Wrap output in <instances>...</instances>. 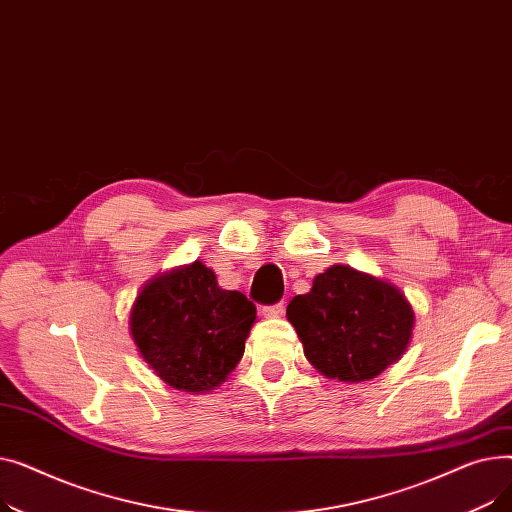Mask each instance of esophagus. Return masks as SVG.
Returning <instances> with one entry per match:
<instances>
[{
  "label": "esophagus",
  "mask_w": 512,
  "mask_h": 512,
  "mask_svg": "<svg viewBox=\"0 0 512 512\" xmlns=\"http://www.w3.org/2000/svg\"><path fill=\"white\" fill-rule=\"evenodd\" d=\"M261 313H263L265 317H280V315L284 313V303H274V305H265V307L261 309Z\"/></svg>",
  "instance_id": "34e87169"
}]
</instances>
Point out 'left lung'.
Segmentation results:
<instances>
[{"label":"left lung","mask_w":512,"mask_h":512,"mask_svg":"<svg viewBox=\"0 0 512 512\" xmlns=\"http://www.w3.org/2000/svg\"><path fill=\"white\" fill-rule=\"evenodd\" d=\"M286 317L297 330L309 363L332 380L365 382L407 351L415 315L396 286L332 265L294 297Z\"/></svg>","instance_id":"8db88e82"}]
</instances>
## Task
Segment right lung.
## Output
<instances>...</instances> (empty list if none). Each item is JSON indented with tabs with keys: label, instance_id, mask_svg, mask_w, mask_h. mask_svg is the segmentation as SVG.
Returning <instances> with one entry per match:
<instances>
[{
	"label": "right lung",
	"instance_id": "right-lung-1",
	"mask_svg": "<svg viewBox=\"0 0 512 512\" xmlns=\"http://www.w3.org/2000/svg\"><path fill=\"white\" fill-rule=\"evenodd\" d=\"M255 317L245 294L220 288L209 267L195 261L143 288L130 313V332L161 380L205 392L236 367Z\"/></svg>",
	"mask_w": 512,
	"mask_h": 512
}]
</instances>
